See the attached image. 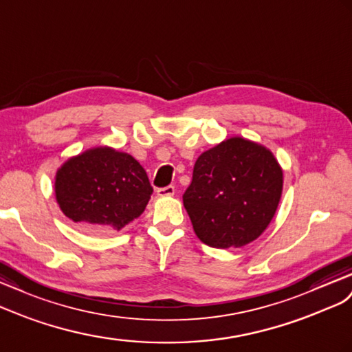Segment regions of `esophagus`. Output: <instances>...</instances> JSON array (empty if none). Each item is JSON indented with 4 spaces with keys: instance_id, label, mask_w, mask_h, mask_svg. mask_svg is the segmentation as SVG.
<instances>
[{
    "instance_id": "34e87169",
    "label": "esophagus",
    "mask_w": 352,
    "mask_h": 352,
    "mask_svg": "<svg viewBox=\"0 0 352 352\" xmlns=\"http://www.w3.org/2000/svg\"><path fill=\"white\" fill-rule=\"evenodd\" d=\"M174 193H175V187H174V186H166V187L157 188V196H160V197L173 196Z\"/></svg>"
}]
</instances>
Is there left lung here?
Here are the masks:
<instances>
[{
	"mask_svg": "<svg viewBox=\"0 0 352 352\" xmlns=\"http://www.w3.org/2000/svg\"><path fill=\"white\" fill-rule=\"evenodd\" d=\"M281 193L283 169L272 153L236 137L197 157L183 204L204 244L238 248L265 232Z\"/></svg>",
	"mask_w": 352,
	"mask_h": 352,
	"instance_id": "obj_1",
	"label": "left lung"
}]
</instances>
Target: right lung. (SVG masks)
Returning a JSON list of instances; mask_svg holds the SVG:
<instances>
[{
	"instance_id": "obj_1",
	"label": "right lung",
	"mask_w": 352,
	"mask_h": 352,
	"mask_svg": "<svg viewBox=\"0 0 352 352\" xmlns=\"http://www.w3.org/2000/svg\"><path fill=\"white\" fill-rule=\"evenodd\" d=\"M55 192L68 219L95 230H120L146 210L153 187L128 153L98 147L60 166Z\"/></svg>"
}]
</instances>
